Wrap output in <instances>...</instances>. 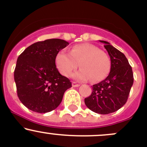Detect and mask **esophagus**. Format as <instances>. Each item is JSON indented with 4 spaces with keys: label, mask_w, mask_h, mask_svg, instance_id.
<instances>
[{
    "label": "esophagus",
    "mask_w": 147,
    "mask_h": 147,
    "mask_svg": "<svg viewBox=\"0 0 147 147\" xmlns=\"http://www.w3.org/2000/svg\"><path fill=\"white\" fill-rule=\"evenodd\" d=\"M79 86L80 84H76V82H72V86H73V87H78Z\"/></svg>",
    "instance_id": "1"
}]
</instances>
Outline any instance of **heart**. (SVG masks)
<instances>
[{
	"label": "heart",
	"instance_id": "1",
	"mask_svg": "<svg viewBox=\"0 0 147 147\" xmlns=\"http://www.w3.org/2000/svg\"><path fill=\"white\" fill-rule=\"evenodd\" d=\"M55 63L59 71L64 76H69L74 70L81 67L73 77L78 81L93 82L105 79L110 69V58L105 51L89 43L79 44L74 46L70 53L64 50L57 54Z\"/></svg>",
	"mask_w": 147,
	"mask_h": 147
}]
</instances>
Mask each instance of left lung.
<instances>
[{
  "label": "left lung",
  "instance_id": "left-lung-1",
  "mask_svg": "<svg viewBox=\"0 0 147 147\" xmlns=\"http://www.w3.org/2000/svg\"><path fill=\"white\" fill-rule=\"evenodd\" d=\"M100 42L105 45L110 57V71L105 80L93 85L91 95L85 98L84 102L94 113L106 115L117 111L126 103L134 77L125 54L106 41Z\"/></svg>",
  "mask_w": 147,
  "mask_h": 147
}]
</instances>
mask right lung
<instances>
[{
	"mask_svg": "<svg viewBox=\"0 0 147 147\" xmlns=\"http://www.w3.org/2000/svg\"><path fill=\"white\" fill-rule=\"evenodd\" d=\"M69 45L60 39H49L29 46L18 57L14 79L20 100L30 110L45 113L61 103L71 82L57 69L55 58Z\"/></svg>",
	"mask_w": 147,
	"mask_h": 147,
	"instance_id": "add662e5",
	"label": "right lung"
}]
</instances>
